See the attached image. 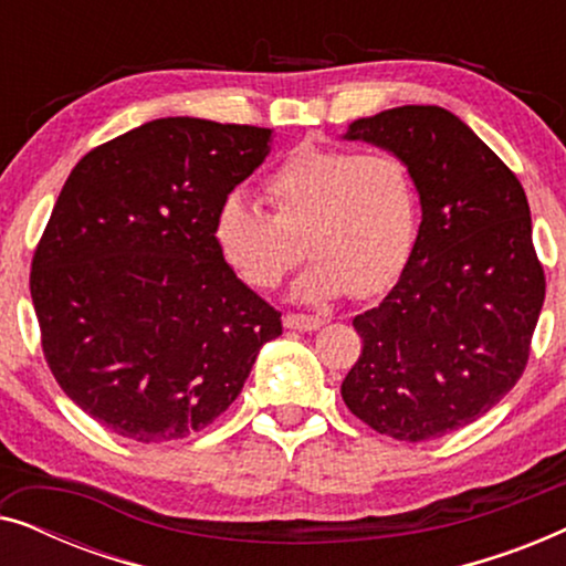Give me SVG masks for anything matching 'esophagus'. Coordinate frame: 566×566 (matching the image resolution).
<instances>
[{"label": "esophagus", "mask_w": 566, "mask_h": 566, "mask_svg": "<svg viewBox=\"0 0 566 566\" xmlns=\"http://www.w3.org/2000/svg\"><path fill=\"white\" fill-rule=\"evenodd\" d=\"M283 324L289 329H296V332H314L322 327L324 319L322 316H308V314H285Z\"/></svg>", "instance_id": "1"}]
</instances>
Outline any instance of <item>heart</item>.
Returning a JSON list of instances; mask_svg holds the SVG:
<instances>
[{
	"instance_id": "1",
	"label": "heart",
	"mask_w": 566,
	"mask_h": 566,
	"mask_svg": "<svg viewBox=\"0 0 566 566\" xmlns=\"http://www.w3.org/2000/svg\"><path fill=\"white\" fill-rule=\"evenodd\" d=\"M265 196L273 216L231 196L213 219L219 254L252 289L281 285L298 260L293 237L304 231L314 260L293 283L296 301L374 296L407 265L417 188L397 151L301 144L270 172Z\"/></svg>"
}]
</instances>
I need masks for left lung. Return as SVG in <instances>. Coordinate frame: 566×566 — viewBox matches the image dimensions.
<instances>
[{"instance_id":"8db88e82","label":"left lung","mask_w":566,"mask_h":566,"mask_svg":"<svg viewBox=\"0 0 566 566\" xmlns=\"http://www.w3.org/2000/svg\"><path fill=\"white\" fill-rule=\"evenodd\" d=\"M345 138L407 159L422 223L389 296L353 319L363 350L339 391L381 436L443 438L490 412L528 363L546 296L528 198L446 107H391Z\"/></svg>"}]
</instances>
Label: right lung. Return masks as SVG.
Returning a JSON list of instances; mask_svg holds the SVG:
<instances>
[{"instance_id": "right-lung-1", "label": "right lung", "mask_w": 566, "mask_h": 566, "mask_svg": "<svg viewBox=\"0 0 566 566\" xmlns=\"http://www.w3.org/2000/svg\"><path fill=\"white\" fill-rule=\"evenodd\" d=\"M273 130L159 118L76 161L30 270L43 355L76 407L120 438L203 430L239 397L281 312L213 242Z\"/></svg>"}]
</instances>
